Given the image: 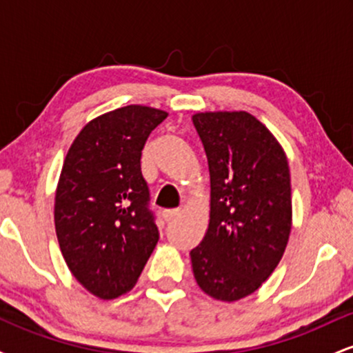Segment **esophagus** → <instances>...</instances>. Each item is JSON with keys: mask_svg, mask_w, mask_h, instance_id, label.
<instances>
[{"mask_svg": "<svg viewBox=\"0 0 353 353\" xmlns=\"http://www.w3.org/2000/svg\"><path fill=\"white\" fill-rule=\"evenodd\" d=\"M179 216H181V210L179 209H169V210H164V212H163L164 221H168V222L176 221V219L179 217Z\"/></svg>", "mask_w": 353, "mask_h": 353, "instance_id": "esophagus-1", "label": "esophagus"}]
</instances>
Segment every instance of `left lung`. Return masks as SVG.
<instances>
[{
  "instance_id": "obj_1",
  "label": "left lung",
  "mask_w": 353,
  "mask_h": 353,
  "mask_svg": "<svg viewBox=\"0 0 353 353\" xmlns=\"http://www.w3.org/2000/svg\"><path fill=\"white\" fill-rule=\"evenodd\" d=\"M210 176L205 236L190 250L197 285L216 301L254 294L281 262L292 229L287 156L245 111L192 116Z\"/></svg>"
}]
</instances>
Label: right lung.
Instances as JSON below:
<instances>
[{
  "mask_svg": "<svg viewBox=\"0 0 353 353\" xmlns=\"http://www.w3.org/2000/svg\"><path fill=\"white\" fill-rule=\"evenodd\" d=\"M168 112L131 104L94 117L66 154L54 197L59 249L71 274L103 301L136 285L159 241L141 154Z\"/></svg>",
  "mask_w": 353,
  "mask_h": 353,
  "instance_id": "right-lung-1",
  "label": "right lung"
}]
</instances>
